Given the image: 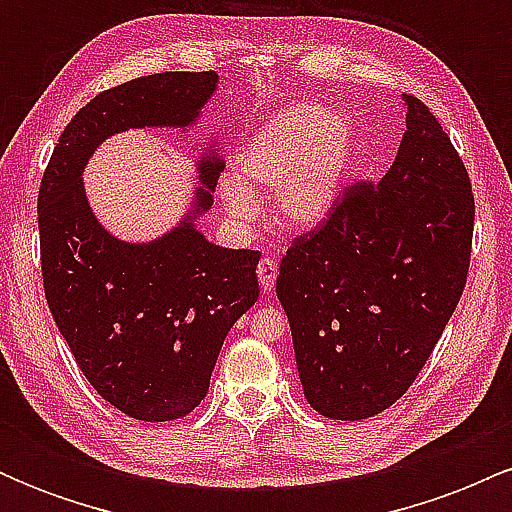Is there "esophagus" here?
Returning <instances> with one entry per match:
<instances>
[{"label":"esophagus","instance_id":"1","mask_svg":"<svg viewBox=\"0 0 512 512\" xmlns=\"http://www.w3.org/2000/svg\"><path fill=\"white\" fill-rule=\"evenodd\" d=\"M257 276H260V286L262 291L272 293L274 291V284H276V262L272 257H262L260 264H257Z\"/></svg>","mask_w":512,"mask_h":512}]
</instances>
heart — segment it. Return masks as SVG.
<instances>
[{
  "mask_svg": "<svg viewBox=\"0 0 512 512\" xmlns=\"http://www.w3.org/2000/svg\"><path fill=\"white\" fill-rule=\"evenodd\" d=\"M354 154L349 120L322 105L298 103L279 110L243 144L236 178H226L221 197L231 219L257 216L250 192L274 190V216L289 231H310L330 219L342 195Z\"/></svg>",
  "mask_w": 512,
  "mask_h": 512,
  "instance_id": "1",
  "label": "heart"
}]
</instances>
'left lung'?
<instances>
[{"label":"left lung","mask_w":512,"mask_h":512,"mask_svg":"<svg viewBox=\"0 0 512 512\" xmlns=\"http://www.w3.org/2000/svg\"><path fill=\"white\" fill-rule=\"evenodd\" d=\"M385 178L358 182L293 240L276 276L305 399L358 421L397 402L464 291L474 197L450 137L419 98Z\"/></svg>","instance_id":"1"}]
</instances>
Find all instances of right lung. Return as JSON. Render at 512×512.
<instances>
[{"label": "right lung", "mask_w": 512, "mask_h": 512, "mask_svg": "<svg viewBox=\"0 0 512 512\" xmlns=\"http://www.w3.org/2000/svg\"><path fill=\"white\" fill-rule=\"evenodd\" d=\"M216 72H163L98 93L64 127L40 182L43 284L57 330L93 390L139 421H173L207 397L236 320L260 296V252L209 243L197 219L214 204L223 158H197L195 197L170 231L127 243L88 204V158L127 129L197 125Z\"/></svg>", "instance_id": "right-lung-1"}]
</instances>
